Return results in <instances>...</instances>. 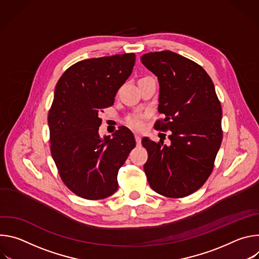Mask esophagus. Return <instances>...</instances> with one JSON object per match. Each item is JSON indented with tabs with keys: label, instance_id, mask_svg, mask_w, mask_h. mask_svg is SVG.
<instances>
[{
	"label": "esophagus",
	"instance_id": "34e87169",
	"mask_svg": "<svg viewBox=\"0 0 259 259\" xmlns=\"http://www.w3.org/2000/svg\"><path fill=\"white\" fill-rule=\"evenodd\" d=\"M135 140H136L137 145H139L140 142H141V138H140V135H139V134H135Z\"/></svg>",
	"mask_w": 259,
	"mask_h": 259
}]
</instances>
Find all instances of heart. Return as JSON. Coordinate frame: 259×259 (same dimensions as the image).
I'll use <instances>...</instances> for the list:
<instances>
[{"mask_svg": "<svg viewBox=\"0 0 259 259\" xmlns=\"http://www.w3.org/2000/svg\"><path fill=\"white\" fill-rule=\"evenodd\" d=\"M126 124L128 125V127H130L133 130H137L140 131L143 129L144 124H143V120L140 116H131L126 120Z\"/></svg>", "mask_w": 259, "mask_h": 259, "instance_id": "1", "label": "heart"}]
</instances>
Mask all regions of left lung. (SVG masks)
Segmentation results:
<instances>
[{
    "label": "left lung",
    "instance_id": "8db88e82",
    "mask_svg": "<svg viewBox=\"0 0 259 259\" xmlns=\"http://www.w3.org/2000/svg\"><path fill=\"white\" fill-rule=\"evenodd\" d=\"M141 62L158 77L159 113L155 129L170 131V146L144 137L149 159L144 172L151 188L168 198L198 191L213 171L223 141V109L214 84L195 61L172 51L143 54Z\"/></svg>",
    "mask_w": 259,
    "mask_h": 259
}]
</instances>
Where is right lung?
<instances>
[{
  "label": "right lung",
  "instance_id": "1",
  "mask_svg": "<svg viewBox=\"0 0 259 259\" xmlns=\"http://www.w3.org/2000/svg\"><path fill=\"white\" fill-rule=\"evenodd\" d=\"M134 63V53L85 59L69 66L56 84L48 114L50 151L62 182L81 198L115 194L119 169L136 145L124 126L113 137L98 134V115L114 104Z\"/></svg>",
  "mask_w": 259,
  "mask_h": 259
}]
</instances>
